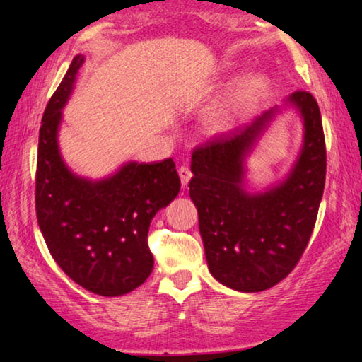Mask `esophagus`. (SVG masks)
<instances>
[{
    "instance_id": "esophagus-1",
    "label": "esophagus",
    "mask_w": 362,
    "mask_h": 362,
    "mask_svg": "<svg viewBox=\"0 0 362 362\" xmlns=\"http://www.w3.org/2000/svg\"><path fill=\"white\" fill-rule=\"evenodd\" d=\"M179 175H180V180H182V185L185 187L188 182H190V179H192V170L188 169L187 165H180L179 167Z\"/></svg>"
}]
</instances>
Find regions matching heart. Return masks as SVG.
Returning a JSON list of instances; mask_svg holds the SVG:
<instances>
[{"label": "heart", "instance_id": "b5f03b06", "mask_svg": "<svg viewBox=\"0 0 362 362\" xmlns=\"http://www.w3.org/2000/svg\"><path fill=\"white\" fill-rule=\"evenodd\" d=\"M267 83L263 78H249L242 83L239 89V97L244 102H255L265 94Z\"/></svg>", "mask_w": 362, "mask_h": 362}]
</instances>
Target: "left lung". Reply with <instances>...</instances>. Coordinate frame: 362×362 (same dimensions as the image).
<instances>
[{
  "mask_svg": "<svg viewBox=\"0 0 362 362\" xmlns=\"http://www.w3.org/2000/svg\"><path fill=\"white\" fill-rule=\"evenodd\" d=\"M289 102L304 118L300 158L281 185L265 193L242 190L247 151L276 109L221 133L195 148L190 198L213 276L228 288L258 293L273 288L298 265L314 230L325 187L327 149L314 95L296 90Z\"/></svg>",
  "mask_w": 362,
  "mask_h": 362,
  "instance_id": "obj_1",
  "label": "left lung"
}]
</instances>
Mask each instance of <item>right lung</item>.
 <instances>
[{"instance_id":"obj_1","label":"right lung","mask_w":362,"mask_h":362,"mask_svg":"<svg viewBox=\"0 0 362 362\" xmlns=\"http://www.w3.org/2000/svg\"><path fill=\"white\" fill-rule=\"evenodd\" d=\"M84 58L74 57L48 100L39 133L35 213L53 260L74 283L99 296L136 289L153 272L148 230L154 214L179 195L170 158L129 163L102 182L73 175L63 164L57 132Z\"/></svg>"}]
</instances>
